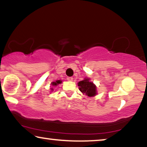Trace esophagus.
Here are the masks:
<instances>
[{
  "instance_id": "obj_1",
  "label": "esophagus",
  "mask_w": 147,
  "mask_h": 147,
  "mask_svg": "<svg viewBox=\"0 0 147 147\" xmlns=\"http://www.w3.org/2000/svg\"><path fill=\"white\" fill-rule=\"evenodd\" d=\"M67 80H69V81H72V80H73V78L72 77V76H69V77H67Z\"/></svg>"
}]
</instances>
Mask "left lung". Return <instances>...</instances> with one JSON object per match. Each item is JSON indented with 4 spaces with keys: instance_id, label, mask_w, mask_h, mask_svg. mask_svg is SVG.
I'll return each instance as SVG.
<instances>
[{
    "instance_id": "8db88e82",
    "label": "left lung",
    "mask_w": 147,
    "mask_h": 147,
    "mask_svg": "<svg viewBox=\"0 0 147 147\" xmlns=\"http://www.w3.org/2000/svg\"><path fill=\"white\" fill-rule=\"evenodd\" d=\"M78 86H79L80 91L88 96H93L96 94V86L92 82H90L88 78L80 81L78 83Z\"/></svg>"
}]
</instances>
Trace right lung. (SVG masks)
Segmentation results:
<instances>
[{
	"mask_svg": "<svg viewBox=\"0 0 147 147\" xmlns=\"http://www.w3.org/2000/svg\"><path fill=\"white\" fill-rule=\"evenodd\" d=\"M61 82H62V81H61V80H57V81H56V82H53L52 84H52L53 86H57L59 84H61Z\"/></svg>",
	"mask_w": 147,
	"mask_h": 147,
	"instance_id": "obj_1",
	"label": "right lung"
}]
</instances>
